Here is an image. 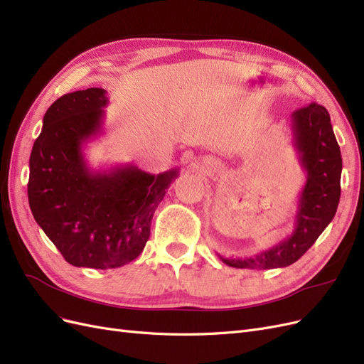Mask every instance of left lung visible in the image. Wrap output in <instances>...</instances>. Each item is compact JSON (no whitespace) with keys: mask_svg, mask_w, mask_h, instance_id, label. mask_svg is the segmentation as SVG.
I'll return each mask as SVG.
<instances>
[{"mask_svg":"<svg viewBox=\"0 0 364 364\" xmlns=\"http://www.w3.org/2000/svg\"><path fill=\"white\" fill-rule=\"evenodd\" d=\"M294 147L306 171L297 200L293 232L279 245L249 258H223L235 269L269 270L287 267L310 249L331 223L340 200L341 155L326 109L317 103L291 114Z\"/></svg>","mask_w":364,"mask_h":364,"instance_id":"8db88e82","label":"left lung"}]
</instances>
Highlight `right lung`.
Returning <instances> with one entry per match:
<instances>
[{
	"label": "right lung",
	"instance_id": "obj_1",
	"mask_svg": "<svg viewBox=\"0 0 364 364\" xmlns=\"http://www.w3.org/2000/svg\"><path fill=\"white\" fill-rule=\"evenodd\" d=\"M107 103L102 87L58 98L30 155L31 214L75 267L115 269L139 257L153 213L179 174H150L132 164L91 170L83 146L102 132Z\"/></svg>",
	"mask_w": 364,
	"mask_h": 364
}]
</instances>
